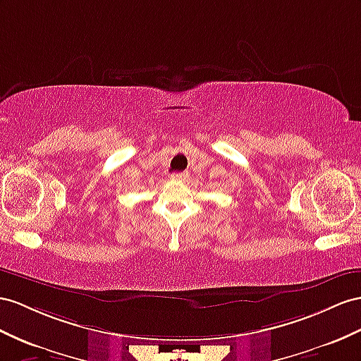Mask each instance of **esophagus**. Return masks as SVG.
Masks as SVG:
<instances>
[{
    "instance_id": "obj_1",
    "label": "esophagus",
    "mask_w": 361,
    "mask_h": 361,
    "mask_svg": "<svg viewBox=\"0 0 361 361\" xmlns=\"http://www.w3.org/2000/svg\"><path fill=\"white\" fill-rule=\"evenodd\" d=\"M172 178H173V180H178V181H186V180H188V172L172 173Z\"/></svg>"
}]
</instances>
